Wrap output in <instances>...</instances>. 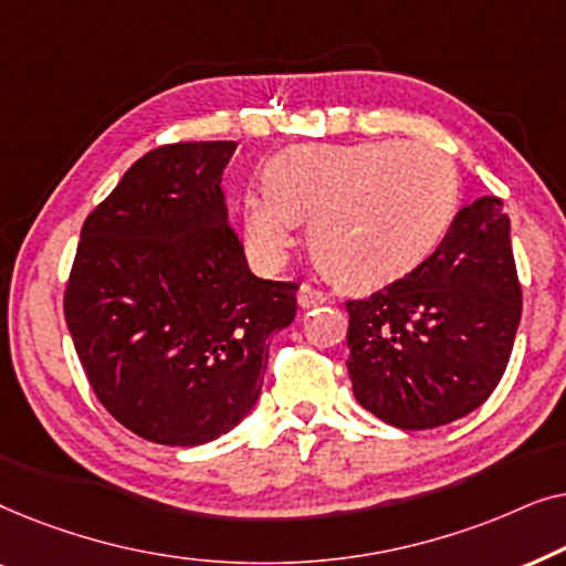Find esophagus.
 <instances>
[{
    "instance_id": "34e87169",
    "label": "esophagus",
    "mask_w": 566,
    "mask_h": 566,
    "mask_svg": "<svg viewBox=\"0 0 566 566\" xmlns=\"http://www.w3.org/2000/svg\"><path fill=\"white\" fill-rule=\"evenodd\" d=\"M324 301H327V293H324L322 289H316V285H308V283L301 285V291H298V304L301 306H304V308L319 306V304H324Z\"/></svg>"
}]
</instances>
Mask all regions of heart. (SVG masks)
<instances>
[{
    "label": "heart",
    "instance_id": "heart-1",
    "mask_svg": "<svg viewBox=\"0 0 566 566\" xmlns=\"http://www.w3.org/2000/svg\"><path fill=\"white\" fill-rule=\"evenodd\" d=\"M459 206L453 161L430 144L368 142L308 146L270 167V188L244 196V237L254 258L275 265L312 219V250L343 283L405 273L451 227Z\"/></svg>",
    "mask_w": 566,
    "mask_h": 566
}]
</instances>
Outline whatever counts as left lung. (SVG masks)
Segmentation results:
<instances>
[{"label": "left lung", "instance_id": "8db88e82", "mask_svg": "<svg viewBox=\"0 0 566 566\" xmlns=\"http://www.w3.org/2000/svg\"><path fill=\"white\" fill-rule=\"evenodd\" d=\"M345 306L347 374L363 409L401 430L474 412L505 374L523 312L502 200L463 206L420 265Z\"/></svg>", "mask_w": 566, "mask_h": 566}]
</instances>
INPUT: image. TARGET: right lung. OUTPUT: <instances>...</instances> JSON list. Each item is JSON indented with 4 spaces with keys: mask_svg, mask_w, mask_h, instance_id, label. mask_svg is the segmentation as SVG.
I'll list each match as a JSON object with an SVG mask.
<instances>
[{
    "mask_svg": "<svg viewBox=\"0 0 566 566\" xmlns=\"http://www.w3.org/2000/svg\"><path fill=\"white\" fill-rule=\"evenodd\" d=\"M234 142L144 154L84 219L64 316L107 412L159 446H200L254 407L270 337L296 316L293 281H262L229 227Z\"/></svg>",
    "mask_w": 566,
    "mask_h": 566,
    "instance_id": "obj_1",
    "label": "right lung"
}]
</instances>
